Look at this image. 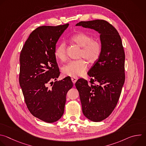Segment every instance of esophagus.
Wrapping results in <instances>:
<instances>
[{"label":"esophagus","instance_id":"34e87169","mask_svg":"<svg viewBox=\"0 0 146 146\" xmlns=\"http://www.w3.org/2000/svg\"><path fill=\"white\" fill-rule=\"evenodd\" d=\"M71 80H72V81L73 84H75L77 80H78V78H77V77H72Z\"/></svg>","mask_w":146,"mask_h":146}]
</instances>
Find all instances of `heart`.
I'll return each instance as SVG.
<instances>
[{"label": "heart", "instance_id": "heart-1", "mask_svg": "<svg viewBox=\"0 0 146 146\" xmlns=\"http://www.w3.org/2000/svg\"><path fill=\"white\" fill-rule=\"evenodd\" d=\"M72 42L81 49L79 52V58H84L91 64L95 62L99 58L102 50L99 41L92 40V37L84 33H77L71 37ZM55 56L60 61L67 59L66 46L64 42L58 45L55 50ZM88 68L87 62L84 59L72 60L62 68V72L66 76H80L84 74Z\"/></svg>", "mask_w": 146, "mask_h": 146}]
</instances>
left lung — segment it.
<instances>
[{
    "instance_id": "8db88e82",
    "label": "left lung",
    "mask_w": 146,
    "mask_h": 146,
    "mask_svg": "<svg viewBox=\"0 0 146 146\" xmlns=\"http://www.w3.org/2000/svg\"><path fill=\"white\" fill-rule=\"evenodd\" d=\"M76 26L95 30L100 34L101 53L88 72L90 84L79 78L75 84L86 118L99 122L115 109L125 82V53L115 28L102 19L81 21Z\"/></svg>"
}]
</instances>
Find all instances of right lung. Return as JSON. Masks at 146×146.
I'll use <instances>...</instances> for the list:
<instances>
[{
    "label": "right lung",
    "instance_id": "1",
    "mask_svg": "<svg viewBox=\"0 0 146 146\" xmlns=\"http://www.w3.org/2000/svg\"><path fill=\"white\" fill-rule=\"evenodd\" d=\"M68 27L69 24L38 27L30 34L20 54L19 82L27 108L34 117L48 123L62 117L67 92L73 86L69 76L56 81L60 74L56 44Z\"/></svg>",
    "mask_w": 146,
    "mask_h": 146
}]
</instances>
